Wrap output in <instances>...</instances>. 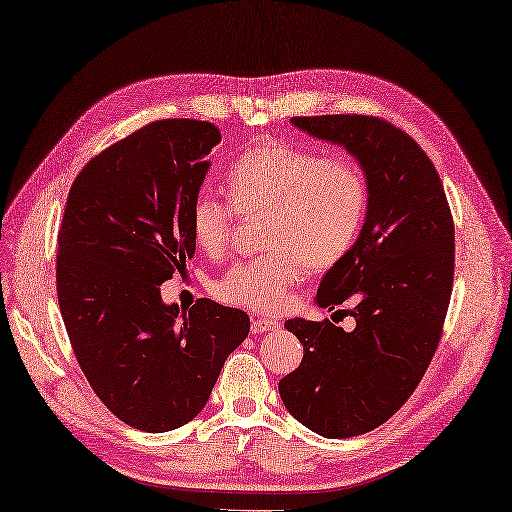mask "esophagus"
<instances>
[{
  "label": "esophagus",
  "mask_w": 512,
  "mask_h": 512,
  "mask_svg": "<svg viewBox=\"0 0 512 512\" xmlns=\"http://www.w3.org/2000/svg\"><path fill=\"white\" fill-rule=\"evenodd\" d=\"M279 326V322L271 320V317H256L252 320V334H264L269 330H275Z\"/></svg>",
  "instance_id": "obj_1"
}]
</instances>
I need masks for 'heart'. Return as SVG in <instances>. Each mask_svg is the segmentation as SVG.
<instances>
[{"label":"heart","mask_w":512,"mask_h":512,"mask_svg":"<svg viewBox=\"0 0 512 512\" xmlns=\"http://www.w3.org/2000/svg\"><path fill=\"white\" fill-rule=\"evenodd\" d=\"M228 206L199 197L190 209V235L207 256H220L241 216L267 211V248L233 264L216 284L228 303L275 311L307 271L337 267L354 250L366 222L368 184L362 169L343 154L322 156L286 142L243 150L224 173Z\"/></svg>","instance_id":"b5f03b06"}]
</instances>
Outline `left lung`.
Here are the masks:
<instances>
[{
    "mask_svg": "<svg viewBox=\"0 0 512 512\" xmlns=\"http://www.w3.org/2000/svg\"><path fill=\"white\" fill-rule=\"evenodd\" d=\"M290 122L343 146L368 184L360 239L315 296L328 309L354 303L356 328L288 320L305 354L279 381L296 421L326 438H349L385 424L426 375L453 288V218L428 154L390 122L360 114Z\"/></svg>",
    "mask_w": 512,
    "mask_h": 512,
    "instance_id": "1",
    "label": "left lung"
}]
</instances>
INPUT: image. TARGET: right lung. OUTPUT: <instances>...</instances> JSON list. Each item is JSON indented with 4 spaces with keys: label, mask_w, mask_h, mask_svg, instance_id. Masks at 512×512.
Returning <instances> with one entry per match:
<instances>
[{
    "label": "right lung",
    "mask_w": 512,
    "mask_h": 512,
    "mask_svg": "<svg viewBox=\"0 0 512 512\" xmlns=\"http://www.w3.org/2000/svg\"><path fill=\"white\" fill-rule=\"evenodd\" d=\"M220 139L205 120L150 122L88 161L67 195L57 294L69 343L99 400L144 432L195 419L250 332L241 309L161 298L195 256L188 218Z\"/></svg>",
    "instance_id": "right-lung-1"
}]
</instances>
